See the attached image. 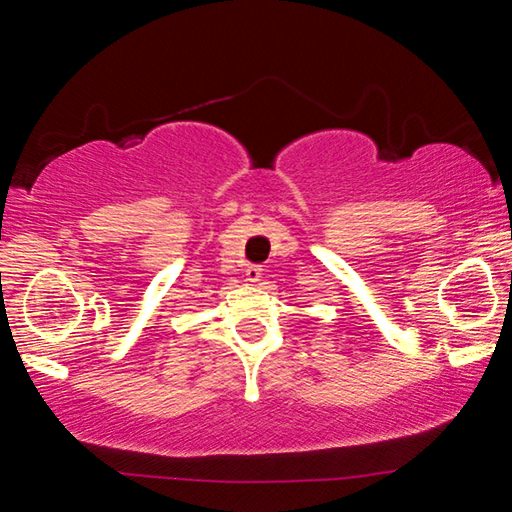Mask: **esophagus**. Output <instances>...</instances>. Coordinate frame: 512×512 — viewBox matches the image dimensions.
<instances>
[{"label":"esophagus","mask_w":512,"mask_h":512,"mask_svg":"<svg viewBox=\"0 0 512 512\" xmlns=\"http://www.w3.org/2000/svg\"><path fill=\"white\" fill-rule=\"evenodd\" d=\"M262 271H264V268L259 266V264L246 266V280H248V282H257L259 277H262Z\"/></svg>","instance_id":"34e87169"}]
</instances>
